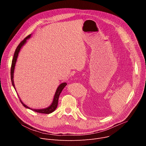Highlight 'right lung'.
Instances as JSON below:
<instances>
[{"mask_svg": "<svg viewBox=\"0 0 146 146\" xmlns=\"http://www.w3.org/2000/svg\"><path fill=\"white\" fill-rule=\"evenodd\" d=\"M31 34L29 35V36H27L26 38H25L24 39V40H23L18 45V46L17 47L15 51V53H14V57H13V61H12V64H11V82H12V84L13 86V87H14L15 90H16V88H15V84H14V70H15V64H16V62H17V58H18V54H19V52L21 49V48L22 47V46H24V44L26 43L27 42V40L28 39H29L30 37H31ZM67 85V83H63L62 84H60L56 92H55V95H54V99H53V102L52 103V104L49 106L47 108H43V109H33V108H31L30 107H28L27 106H26L25 104H24L23 103V102L21 100L20 98L19 97V95L18 97L20 99V101L21 102L22 104L23 105L24 107H25L26 108H29L34 111H35L36 112H39V113H46V114H48V113H52V112H54L55 109L57 108V106H58V99H59V95L61 93V92L62 91V90H63V88L65 87V86ZM17 92V91H16Z\"/></svg>", "mask_w": 146, "mask_h": 146, "instance_id": "1", "label": "right lung"}]
</instances>
